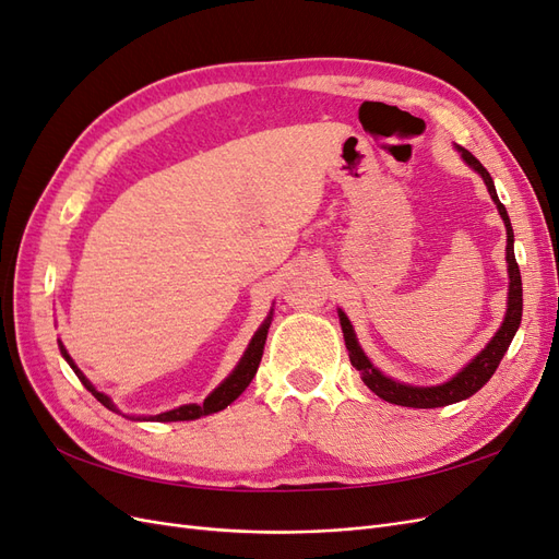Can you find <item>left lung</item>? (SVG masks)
I'll list each match as a JSON object with an SVG mask.
<instances>
[{
	"instance_id": "obj_1",
	"label": "left lung",
	"mask_w": 559,
	"mask_h": 559,
	"mask_svg": "<svg viewBox=\"0 0 559 559\" xmlns=\"http://www.w3.org/2000/svg\"><path fill=\"white\" fill-rule=\"evenodd\" d=\"M460 151H462V158L485 179L487 191L497 202V210L506 224V235H509V242H506V261H509V277H511L509 310H506V319H503L501 329L497 331V335L487 343V347L478 354V357L473 359L464 370H460V373H456L450 382L438 384V386H413V384H401L392 378H384L378 368H373V364L368 361V357L357 343V335H354L349 319L345 317V312H337L341 314V326L345 333L349 361L354 368L361 370V378H364L366 386L370 389V392H376L380 399H384L389 403H396V405H405V408H441V405L464 401V399L476 394L478 389L485 386V382L495 376V370L499 368L503 354H506V349H509L513 335L520 326V319H522V280H520V267H518L515 253H513V228H511L509 212H506V207L501 205V200L495 189V181L483 167V163L473 156L471 151H466L462 146H460Z\"/></svg>"
}]
</instances>
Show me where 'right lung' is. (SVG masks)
<instances>
[{
  "label": "right lung",
  "mask_w": 559,
  "mask_h": 559,
  "mask_svg": "<svg viewBox=\"0 0 559 559\" xmlns=\"http://www.w3.org/2000/svg\"><path fill=\"white\" fill-rule=\"evenodd\" d=\"M270 319H273V312L267 314V319L263 321V326L257 331V335L251 337V343H249V347H247V352H245L242 361L238 364V368H235L233 373L214 389V392L205 399V403H202V405H198V403L181 405V408L160 413V415L151 417V419H156V421H186V419H198V417H202V415H212V413H218V411L228 408V405H230L235 399H238V396L245 392V389L249 386V382L253 380V376H257L261 357H263V347H265V337H267V329H270ZM60 352H62V357L67 359V364H70V366L74 368V373H76V378L83 382V386H86L88 392H91L99 403L105 405V408L116 411V405L111 403L109 396L95 392V386H93V384L86 380V376H83L81 370L74 366V361L70 359V354H67V349H64L62 345H60Z\"/></svg>",
  "instance_id": "add662e5"
}]
</instances>
